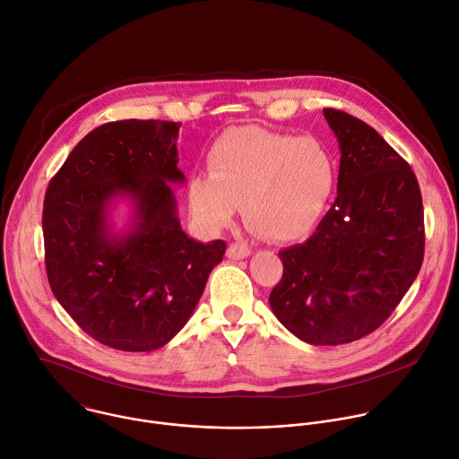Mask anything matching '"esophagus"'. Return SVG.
Returning a JSON list of instances; mask_svg holds the SVG:
<instances>
[{
  "label": "esophagus",
  "instance_id": "obj_1",
  "mask_svg": "<svg viewBox=\"0 0 459 459\" xmlns=\"http://www.w3.org/2000/svg\"><path fill=\"white\" fill-rule=\"evenodd\" d=\"M249 255H251V249L242 242H233L228 247V256L231 260H242V258H247Z\"/></svg>",
  "mask_w": 459,
  "mask_h": 459
}]
</instances>
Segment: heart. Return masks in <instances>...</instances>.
Listing matches in <instances>:
<instances>
[{
	"label": "heart",
	"mask_w": 459,
	"mask_h": 459,
	"mask_svg": "<svg viewBox=\"0 0 459 459\" xmlns=\"http://www.w3.org/2000/svg\"><path fill=\"white\" fill-rule=\"evenodd\" d=\"M206 163L208 174H195L188 185L194 217L222 230L242 203L249 226L278 242L308 235L337 185V163L323 142L256 126L221 134Z\"/></svg>",
	"instance_id": "1"
}]
</instances>
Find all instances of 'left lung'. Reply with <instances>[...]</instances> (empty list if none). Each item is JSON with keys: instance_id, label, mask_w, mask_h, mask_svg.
Masks as SVG:
<instances>
[{"instance_id": "obj_1", "label": "left lung", "mask_w": 459, "mask_h": 459, "mask_svg": "<svg viewBox=\"0 0 459 459\" xmlns=\"http://www.w3.org/2000/svg\"><path fill=\"white\" fill-rule=\"evenodd\" d=\"M339 151L337 197L314 235L280 251L269 305L298 339L357 341L378 328L418 276L425 233L411 167L362 120L323 109Z\"/></svg>"}]
</instances>
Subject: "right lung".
<instances>
[{
	"label": "right lung",
	"instance_id": "1",
	"mask_svg": "<svg viewBox=\"0 0 459 459\" xmlns=\"http://www.w3.org/2000/svg\"><path fill=\"white\" fill-rule=\"evenodd\" d=\"M181 124L120 120L97 127L70 152L45 195V264L54 296L95 341L124 351L165 346L190 319L224 240L188 237L169 183ZM130 201V228L108 213Z\"/></svg>",
	"mask_w": 459,
	"mask_h": 459
}]
</instances>
